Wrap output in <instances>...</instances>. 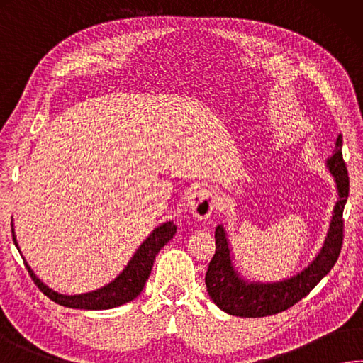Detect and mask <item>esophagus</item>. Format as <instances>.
I'll return each instance as SVG.
<instances>
[{"mask_svg": "<svg viewBox=\"0 0 363 363\" xmlns=\"http://www.w3.org/2000/svg\"><path fill=\"white\" fill-rule=\"evenodd\" d=\"M186 205L197 220H207L215 208V197L208 189H197L188 196Z\"/></svg>", "mask_w": 363, "mask_h": 363, "instance_id": "esophagus-1", "label": "esophagus"}]
</instances>
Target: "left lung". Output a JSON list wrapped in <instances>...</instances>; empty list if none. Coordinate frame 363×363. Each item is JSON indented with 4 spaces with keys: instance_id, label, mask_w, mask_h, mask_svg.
<instances>
[{
    "instance_id": "left-lung-1",
    "label": "left lung",
    "mask_w": 363,
    "mask_h": 363,
    "mask_svg": "<svg viewBox=\"0 0 363 363\" xmlns=\"http://www.w3.org/2000/svg\"><path fill=\"white\" fill-rule=\"evenodd\" d=\"M341 145H343V138L340 134L337 150L325 162L327 170L335 182L338 201L332 211V220L323 248L303 270L281 281L246 279L234 264V252L224 225H218L215 230L216 251L205 275L208 296L218 308L240 318H264L281 313L308 296L314 286L333 269L343 245V210L350 196V177L341 155Z\"/></svg>"
}]
</instances>
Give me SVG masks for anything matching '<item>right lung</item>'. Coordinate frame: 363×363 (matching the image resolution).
Instances as JSON below:
<instances>
[{
  "instance_id": "right-lung-1",
  "label": "right lung",
  "mask_w": 363,
  "mask_h": 363,
  "mask_svg": "<svg viewBox=\"0 0 363 363\" xmlns=\"http://www.w3.org/2000/svg\"><path fill=\"white\" fill-rule=\"evenodd\" d=\"M175 232H177V225L174 224V221L162 223L161 225H158V228L153 229L152 234H150L145 240L140 243L139 248L135 250L134 256L129 259L128 265L123 269V272L117 278L112 279L111 283H107L99 289H94L85 294H74V296L60 294L57 291H53L52 288H49L45 283L40 281L36 273L33 272L30 264L25 261L23 256L22 257L26 269H28V273L33 278V281L36 283L38 288L43 291L50 300H53L55 303H58L61 306H67V308H77V310H111V308H115V306L131 302V300L140 296L143 286H145L150 273H152L156 255H158L162 246L175 235ZM12 238H13V243L17 246V250L20 251L17 238H16V230H13V223H12Z\"/></svg>"
}]
</instances>
